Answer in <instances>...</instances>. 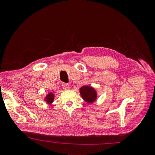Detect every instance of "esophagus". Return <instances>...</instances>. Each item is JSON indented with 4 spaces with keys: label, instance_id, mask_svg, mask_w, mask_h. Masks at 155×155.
I'll return each mask as SVG.
<instances>
[{
    "label": "esophagus",
    "instance_id": "34e87169",
    "mask_svg": "<svg viewBox=\"0 0 155 155\" xmlns=\"http://www.w3.org/2000/svg\"><path fill=\"white\" fill-rule=\"evenodd\" d=\"M62 87H63L64 89L67 90V89H69L70 85H68V84H67V83H63L62 84Z\"/></svg>",
    "mask_w": 155,
    "mask_h": 155
}]
</instances>
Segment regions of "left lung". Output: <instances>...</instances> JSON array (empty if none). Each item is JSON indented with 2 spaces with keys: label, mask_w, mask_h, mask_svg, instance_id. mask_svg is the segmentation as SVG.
Here are the masks:
<instances>
[{
  "label": "left lung",
  "mask_w": 155,
  "mask_h": 155,
  "mask_svg": "<svg viewBox=\"0 0 155 155\" xmlns=\"http://www.w3.org/2000/svg\"><path fill=\"white\" fill-rule=\"evenodd\" d=\"M81 97L87 104L94 103L97 100V94L95 88L89 85H84L79 89Z\"/></svg>",
  "instance_id": "obj_1"
}]
</instances>
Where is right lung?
I'll return each instance as SVG.
<instances>
[{"label": "right lung", "mask_w": 155, "mask_h": 155, "mask_svg": "<svg viewBox=\"0 0 155 155\" xmlns=\"http://www.w3.org/2000/svg\"><path fill=\"white\" fill-rule=\"evenodd\" d=\"M55 99V95L52 92H49L44 97V101L48 104H51Z\"/></svg>", "instance_id": "add662e5"}]
</instances>
